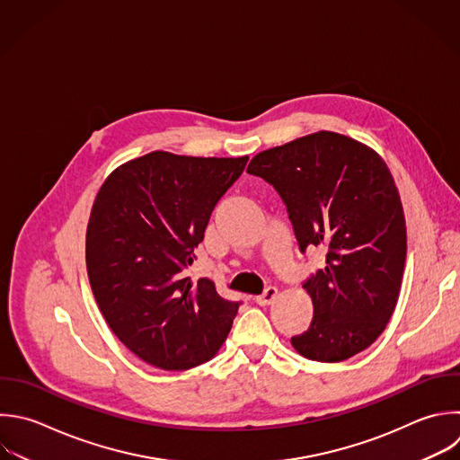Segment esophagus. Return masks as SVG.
<instances>
[{
	"instance_id": "34e87169",
	"label": "esophagus",
	"mask_w": 460,
	"mask_h": 460,
	"mask_svg": "<svg viewBox=\"0 0 460 460\" xmlns=\"http://www.w3.org/2000/svg\"><path fill=\"white\" fill-rule=\"evenodd\" d=\"M277 295H279V289L273 288V286H270L262 295L255 296V302H257L259 305H270V304L277 298Z\"/></svg>"
}]
</instances>
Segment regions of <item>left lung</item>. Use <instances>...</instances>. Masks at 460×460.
Segmentation results:
<instances>
[{
  "label": "left lung",
  "mask_w": 460,
  "mask_h": 460,
  "mask_svg": "<svg viewBox=\"0 0 460 460\" xmlns=\"http://www.w3.org/2000/svg\"><path fill=\"white\" fill-rule=\"evenodd\" d=\"M246 172L280 194L300 252H327L304 282L311 325L291 345L323 363L365 350L395 309L406 259L402 205L386 164L354 138L318 131L255 155Z\"/></svg>",
  "instance_id": "8db88e82"
}]
</instances>
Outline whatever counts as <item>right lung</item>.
I'll return each mask as SVG.
<instances>
[{
    "label": "right lung",
    "instance_id": "obj_1",
    "mask_svg": "<svg viewBox=\"0 0 460 460\" xmlns=\"http://www.w3.org/2000/svg\"><path fill=\"white\" fill-rule=\"evenodd\" d=\"M248 156L198 158L153 151L102 183L86 230V268L97 305L140 359L185 370L216 356L239 302L212 280L187 277L210 214Z\"/></svg>",
    "mask_w": 460,
    "mask_h": 460
}]
</instances>
